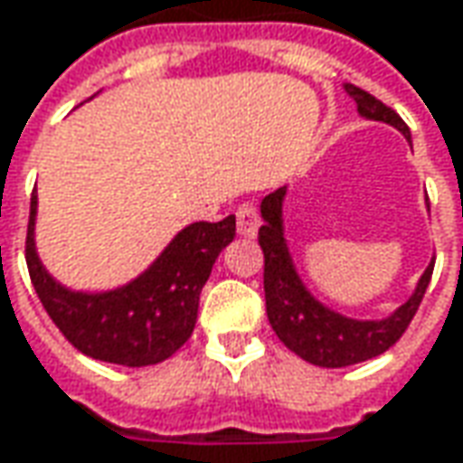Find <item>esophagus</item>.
<instances>
[{
    "instance_id": "esophagus-1",
    "label": "esophagus",
    "mask_w": 463,
    "mask_h": 463,
    "mask_svg": "<svg viewBox=\"0 0 463 463\" xmlns=\"http://www.w3.org/2000/svg\"><path fill=\"white\" fill-rule=\"evenodd\" d=\"M260 229V213L252 203H241L237 208V232L241 237H255Z\"/></svg>"
}]
</instances>
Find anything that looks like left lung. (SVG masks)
Returning <instances> with one entry per match:
<instances>
[{
	"label": "left lung",
	"instance_id": "1",
	"mask_svg": "<svg viewBox=\"0 0 463 463\" xmlns=\"http://www.w3.org/2000/svg\"><path fill=\"white\" fill-rule=\"evenodd\" d=\"M345 92L355 99L358 113L365 120H382L400 131L407 141L412 138L407 123L382 99L368 95L355 84H345ZM286 190L278 187L276 193L265 195L260 203L262 226H260V247L265 255V309L270 327L276 329L280 343L294 350L307 364L322 368H345L353 364H364L386 353L404 335L407 325L412 322L425 288L433 276V262L420 276L412 296L382 319H353L340 311L329 309L307 288L296 270L294 255L288 250L286 226H283V203ZM430 208V205H428Z\"/></svg>",
	"mask_w": 463,
	"mask_h": 463
}]
</instances>
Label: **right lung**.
I'll return each instance as SVG.
<instances>
[{
	"mask_svg": "<svg viewBox=\"0 0 463 463\" xmlns=\"http://www.w3.org/2000/svg\"><path fill=\"white\" fill-rule=\"evenodd\" d=\"M35 216L38 195L33 193L25 260L43 309L80 353L128 368L162 364L185 345L211 268L237 232L234 216L187 223L134 280L110 291H74L38 258Z\"/></svg>",
	"mask_w": 463,
	"mask_h": 463,
	"instance_id": "add662e5",
	"label": "right lung"
}]
</instances>
